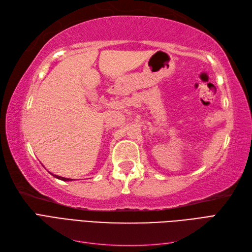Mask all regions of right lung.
Here are the masks:
<instances>
[{"mask_svg": "<svg viewBox=\"0 0 252 252\" xmlns=\"http://www.w3.org/2000/svg\"><path fill=\"white\" fill-rule=\"evenodd\" d=\"M50 174H52L51 172H49ZM53 177L55 178H57V179H59V180H62V181H72V179H67V178H62V177H59V175H56V174H52Z\"/></svg>", "mask_w": 252, "mask_h": 252, "instance_id": "right-lung-1", "label": "right lung"}]
</instances>
